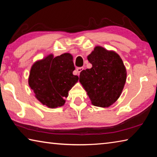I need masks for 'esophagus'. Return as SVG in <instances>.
Segmentation results:
<instances>
[{"label":"esophagus","instance_id":"1","mask_svg":"<svg viewBox=\"0 0 157 157\" xmlns=\"http://www.w3.org/2000/svg\"><path fill=\"white\" fill-rule=\"evenodd\" d=\"M83 69H84L83 67H79V68H76V71H77V73H78V75H79V73H80L81 71H83Z\"/></svg>","mask_w":157,"mask_h":157}]
</instances>
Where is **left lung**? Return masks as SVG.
Wrapping results in <instances>:
<instances>
[{"label":"left lung","instance_id":"obj_1","mask_svg":"<svg viewBox=\"0 0 157 157\" xmlns=\"http://www.w3.org/2000/svg\"><path fill=\"white\" fill-rule=\"evenodd\" d=\"M91 68L81 71L79 82L93 105L108 107L118 99L126 82L123 60L114 51L96 46L87 57Z\"/></svg>","mask_w":157,"mask_h":157}]
</instances>
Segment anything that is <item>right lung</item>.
Wrapping results in <instances>:
<instances>
[{"mask_svg": "<svg viewBox=\"0 0 157 157\" xmlns=\"http://www.w3.org/2000/svg\"><path fill=\"white\" fill-rule=\"evenodd\" d=\"M75 68L70 53L55 57L50 54L32 66L29 86L44 105L52 109L62 107L68 91L78 81V76L73 74Z\"/></svg>", "mask_w": 157, "mask_h": 157, "instance_id": "right-lung-1", "label": "right lung"}]
</instances>
